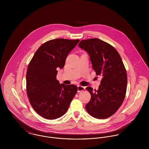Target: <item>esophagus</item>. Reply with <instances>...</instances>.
Listing matches in <instances>:
<instances>
[{
    "label": "esophagus",
    "instance_id": "34e87169",
    "mask_svg": "<svg viewBox=\"0 0 149 149\" xmlns=\"http://www.w3.org/2000/svg\"><path fill=\"white\" fill-rule=\"evenodd\" d=\"M85 89V87L84 86H81V85H78L77 86V91L79 92H81V91H83Z\"/></svg>",
    "mask_w": 149,
    "mask_h": 149
}]
</instances>
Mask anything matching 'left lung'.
I'll return each mask as SVG.
<instances>
[{
  "label": "left lung",
  "instance_id": "left-lung-1",
  "mask_svg": "<svg viewBox=\"0 0 149 149\" xmlns=\"http://www.w3.org/2000/svg\"><path fill=\"white\" fill-rule=\"evenodd\" d=\"M79 46L88 53L96 75L102 77L97 90L86 88L91 99L86 110L95 118L106 119L117 111L125 97L127 76L124 64L112 46L98 38L82 40Z\"/></svg>",
  "mask_w": 149,
  "mask_h": 149
}]
</instances>
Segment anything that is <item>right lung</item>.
Masks as SVG:
<instances>
[{"label": "right lung", "instance_id": "1", "mask_svg": "<svg viewBox=\"0 0 149 149\" xmlns=\"http://www.w3.org/2000/svg\"><path fill=\"white\" fill-rule=\"evenodd\" d=\"M79 41L62 38L47 41L38 48L29 64L27 96L34 109L45 119H56L64 115L77 93L76 85L60 84L57 74Z\"/></svg>", "mask_w": 149, "mask_h": 149}]
</instances>
